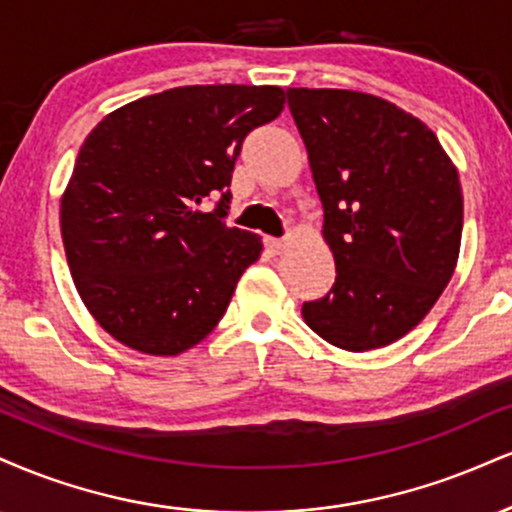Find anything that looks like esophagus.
Segmentation results:
<instances>
[{
	"mask_svg": "<svg viewBox=\"0 0 512 512\" xmlns=\"http://www.w3.org/2000/svg\"><path fill=\"white\" fill-rule=\"evenodd\" d=\"M264 245H267V250L272 252V255H279V252L283 250V240L281 238H264Z\"/></svg>",
	"mask_w": 512,
	"mask_h": 512,
	"instance_id": "34e87169",
	"label": "esophagus"
}]
</instances>
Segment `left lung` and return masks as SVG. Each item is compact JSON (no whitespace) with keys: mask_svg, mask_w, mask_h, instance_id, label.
I'll list each match as a JSON object with an SVG mask.
<instances>
[{"mask_svg":"<svg viewBox=\"0 0 512 512\" xmlns=\"http://www.w3.org/2000/svg\"><path fill=\"white\" fill-rule=\"evenodd\" d=\"M324 207L336 281L303 305L331 346L365 353L427 317L451 281L463 236L458 169L427 123L355 90L288 88Z\"/></svg>","mask_w":512,"mask_h":512,"instance_id":"left-lung-1","label":"left lung"}]
</instances>
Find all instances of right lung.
Listing matches in <instances>:
<instances>
[{"label": "right lung", "mask_w": 512, "mask_h": 512, "mask_svg": "<svg viewBox=\"0 0 512 512\" xmlns=\"http://www.w3.org/2000/svg\"><path fill=\"white\" fill-rule=\"evenodd\" d=\"M283 109L276 85H186L92 128L61 195V238L90 315L123 346L178 355L224 317L262 252L226 226L231 174L252 128ZM219 196L218 207L202 204Z\"/></svg>", "instance_id": "right-lung-1"}]
</instances>
